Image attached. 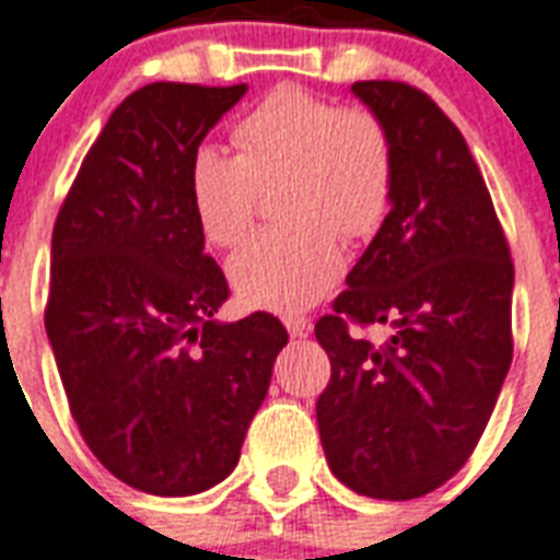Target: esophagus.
I'll return each instance as SVG.
<instances>
[{"label":"esophagus","instance_id":"esophagus-1","mask_svg":"<svg viewBox=\"0 0 560 560\" xmlns=\"http://www.w3.org/2000/svg\"><path fill=\"white\" fill-rule=\"evenodd\" d=\"M307 325H311V319H307L305 314H288V316H284V328L290 331V337H302V334L307 331Z\"/></svg>","mask_w":560,"mask_h":560}]
</instances>
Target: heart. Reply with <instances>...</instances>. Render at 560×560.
I'll return each mask as SVG.
<instances>
[{
    "mask_svg": "<svg viewBox=\"0 0 560 560\" xmlns=\"http://www.w3.org/2000/svg\"><path fill=\"white\" fill-rule=\"evenodd\" d=\"M235 153L197 148L188 194L202 237L235 246L261 194H276L281 229L249 237L229 258V281L249 307L299 311L340 281L349 244L377 235L392 209L398 153L372 107H340L299 86H279L235 125Z\"/></svg>",
    "mask_w": 560,
    "mask_h": 560,
    "instance_id": "heart-1",
    "label": "heart"
}]
</instances>
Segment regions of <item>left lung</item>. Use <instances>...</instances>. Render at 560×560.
<instances>
[{"label": "left lung", "mask_w": 560, "mask_h": 560, "mask_svg": "<svg viewBox=\"0 0 560 560\" xmlns=\"http://www.w3.org/2000/svg\"><path fill=\"white\" fill-rule=\"evenodd\" d=\"M351 90L398 153L392 209L349 288L316 319L331 381L316 421L334 477L416 500L470 459L512 366L514 261L459 127L404 81ZM386 324L374 343L354 327Z\"/></svg>", "instance_id": "obj_1"}]
</instances>
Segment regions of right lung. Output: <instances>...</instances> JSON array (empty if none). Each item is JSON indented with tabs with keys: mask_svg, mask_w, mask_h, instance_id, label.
I'll use <instances>...</instances> for the list:
<instances>
[{
	"mask_svg": "<svg viewBox=\"0 0 560 560\" xmlns=\"http://www.w3.org/2000/svg\"><path fill=\"white\" fill-rule=\"evenodd\" d=\"M246 83L156 81L127 95L57 211L46 334L69 412L130 488L200 494L226 479L288 328L214 323L229 299L202 253L188 165Z\"/></svg>",
	"mask_w": 560,
	"mask_h": 560,
	"instance_id": "add662e5",
	"label": "right lung"
}]
</instances>
